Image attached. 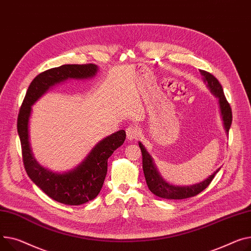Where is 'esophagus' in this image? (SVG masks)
<instances>
[{"mask_svg": "<svg viewBox=\"0 0 251 251\" xmlns=\"http://www.w3.org/2000/svg\"><path fill=\"white\" fill-rule=\"evenodd\" d=\"M126 134L129 140H137L141 136V130L137 125H130L126 129Z\"/></svg>", "mask_w": 251, "mask_h": 251, "instance_id": "1", "label": "esophagus"}]
</instances>
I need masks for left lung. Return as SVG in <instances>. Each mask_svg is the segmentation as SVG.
<instances>
[{
    "mask_svg": "<svg viewBox=\"0 0 251 251\" xmlns=\"http://www.w3.org/2000/svg\"><path fill=\"white\" fill-rule=\"evenodd\" d=\"M200 73H201V75H203L204 81L206 82L207 87L210 89L211 93L215 95V97L218 98L219 100V107L222 115L224 128L228 134L231 123H232V110L225 98L221 83L212 74L202 70H200ZM139 147L142 152V168H143V173L145 176L148 189L150 190V192L153 193L155 196L159 198L170 199V200H181V199L194 197L201 193L202 191H204L210 185V182L214 178L215 175L220 171V169H218L205 180L196 183V185L182 186V187L171 185V183L166 182L161 177V176L157 172V169L153 162L152 157L149 155L147 150L144 148L141 142H139Z\"/></svg>",
    "mask_w": 251,
    "mask_h": 251,
    "instance_id": "obj_1",
    "label": "left lung"
}]
</instances>
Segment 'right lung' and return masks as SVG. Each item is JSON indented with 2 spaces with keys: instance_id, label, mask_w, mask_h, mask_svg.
<instances>
[{
  "instance_id": "right-lung-1",
  "label": "right lung",
  "mask_w": 251,
  "mask_h": 251,
  "mask_svg": "<svg viewBox=\"0 0 251 251\" xmlns=\"http://www.w3.org/2000/svg\"><path fill=\"white\" fill-rule=\"evenodd\" d=\"M98 66L89 64H64L39 74L30 83L20 108L17 129L21 141L24 168L28 176L48 197L65 205L77 206L95 199L107 175L108 158L120 147L126 133L119 130L98 142L88 156L76 168L65 173H53L41 166L33 155L29 141V118L32 106L50 88L70 78L94 77Z\"/></svg>"
}]
</instances>
